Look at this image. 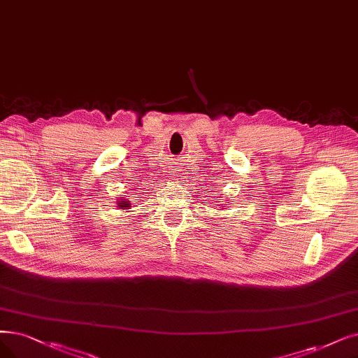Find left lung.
<instances>
[{
    "label": "left lung",
    "instance_id": "1",
    "mask_svg": "<svg viewBox=\"0 0 358 358\" xmlns=\"http://www.w3.org/2000/svg\"><path fill=\"white\" fill-rule=\"evenodd\" d=\"M223 207H224V206H223Z\"/></svg>",
    "mask_w": 358,
    "mask_h": 358
}]
</instances>
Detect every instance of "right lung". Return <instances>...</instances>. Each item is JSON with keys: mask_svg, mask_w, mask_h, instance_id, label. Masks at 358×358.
I'll list each match as a JSON object with an SVG mask.
<instances>
[{"mask_svg": "<svg viewBox=\"0 0 358 358\" xmlns=\"http://www.w3.org/2000/svg\"><path fill=\"white\" fill-rule=\"evenodd\" d=\"M117 207L122 208V210H129L131 208V203L126 201L124 198H120V199H117Z\"/></svg>", "mask_w": 358, "mask_h": 358, "instance_id": "1", "label": "right lung"}]
</instances>
